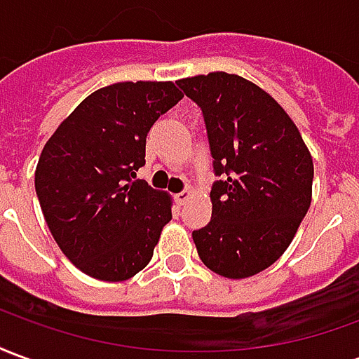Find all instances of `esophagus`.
I'll list each match as a JSON object with an SVG mask.
<instances>
[{
  "label": "esophagus",
  "instance_id": "34e87169",
  "mask_svg": "<svg viewBox=\"0 0 359 359\" xmlns=\"http://www.w3.org/2000/svg\"><path fill=\"white\" fill-rule=\"evenodd\" d=\"M190 196H192V192H190V190H182V192H179V194L175 196V200H177V203H179V205H184V203L190 200Z\"/></svg>",
  "mask_w": 359,
  "mask_h": 359
}]
</instances>
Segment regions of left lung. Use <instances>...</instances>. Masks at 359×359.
Wrapping results in <instances>:
<instances>
[{
	"mask_svg": "<svg viewBox=\"0 0 359 359\" xmlns=\"http://www.w3.org/2000/svg\"><path fill=\"white\" fill-rule=\"evenodd\" d=\"M177 84L202 109L219 177L211 221L192 233L198 256L217 275L252 277L285 254L308 213L311 156L292 118L246 79L210 73Z\"/></svg>",
	"mask_w": 359,
	"mask_h": 359,
	"instance_id": "1",
	"label": "left lung"
}]
</instances>
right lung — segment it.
Instances as JSON below:
<instances>
[{
	"mask_svg": "<svg viewBox=\"0 0 359 359\" xmlns=\"http://www.w3.org/2000/svg\"><path fill=\"white\" fill-rule=\"evenodd\" d=\"M182 100L172 82H118L59 125L36 167V196L61 252L82 273L126 280L149 264L171 200L134 180L146 136Z\"/></svg>",
	"mask_w": 359,
	"mask_h": 359,
	"instance_id": "right-lung-1",
	"label": "right lung"
}]
</instances>
